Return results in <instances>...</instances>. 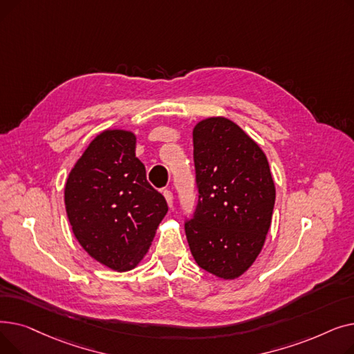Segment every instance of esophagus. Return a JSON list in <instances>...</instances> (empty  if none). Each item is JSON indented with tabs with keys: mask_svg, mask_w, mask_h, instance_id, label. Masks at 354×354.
I'll use <instances>...</instances> for the list:
<instances>
[{
	"mask_svg": "<svg viewBox=\"0 0 354 354\" xmlns=\"http://www.w3.org/2000/svg\"><path fill=\"white\" fill-rule=\"evenodd\" d=\"M163 196H165V199L167 202V205H169V208H172L174 207V194L169 189H165L163 191Z\"/></svg>",
	"mask_w": 354,
	"mask_h": 354,
	"instance_id": "34e87169",
	"label": "esophagus"
}]
</instances>
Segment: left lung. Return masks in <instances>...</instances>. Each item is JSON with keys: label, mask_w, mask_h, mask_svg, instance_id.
<instances>
[{"label": "left lung", "mask_w": 354, "mask_h": 354, "mask_svg": "<svg viewBox=\"0 0 354 354\" xmlns=\"http://www.w3.org/2000/svg\"><path fill=\"white\" fill-rule=\"evenodd\" d=\"M198 205L185 222L196 264L224 280L243 275L261 252L275 202L263 149L227 118L194 127Z\"/></svg>", "instance_id": "8db88e82"}]
</instances>
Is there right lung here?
<instances>
[{
    "label": "right lung",
    "instance_id": "obj_1",
    "mask_svg": "<svg viewBox=\"0 0 354 354\" xmlns=\"http://www.w3.org/2000/svg\"><path fill=\"white\" fill-rule=\"evenodd\" d=\"M135 149V133L103 130L73 166L64 188L67 218L79 244L120 272L142 261L167 212Z\"/></svg>",
    "mask_w": 354,
    "mask_h": 354
}]
</instances>
